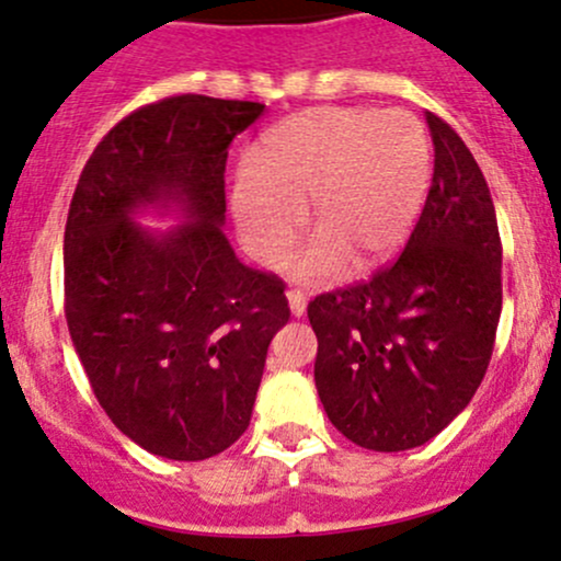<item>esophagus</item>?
Listing matches in <instances>:
<instances>
[{
  "mask_svg": "<svg viewBox=\"0 0 561 561\" xmlns=\"http://www.w3.org/2000/svg\"><path fill=\"white\" fill-rule=\"evenodd\" d=\"M287 304H290L293 317L307 314V296L301 290H287Z\"/></svg>",
  "mask_w": 561,
  "mask_h": 561,
  "instance_id": "esophagus-1",
  "label": "esophagus"
}]
</instances>
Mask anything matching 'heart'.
Returning a JSON list of instances; mask_svg holds the SVG:
<instances>
[{
	"instance_id": "obj_1",
	"label": "heart",
	"mask_w": 561,
	"mask_h": 561,
	"mask_svg": "<svg viewBox=\"0 0 561 561\" xmlns=\"http://www.w3.org/2000/svg\"><path fill=\"white\" fill-rule=\"evenodd\" d=\"M432 181V140L410 111L314 107L276 124L241 165L230 211L247 252L279 263L304 225L317 241L293 260L320 282L342 263L369 274L407 241Z\"/></svg>"
}]
</instances>
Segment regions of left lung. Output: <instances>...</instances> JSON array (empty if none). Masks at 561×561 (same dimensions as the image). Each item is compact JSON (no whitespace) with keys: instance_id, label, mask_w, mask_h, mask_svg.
<instances>
[{"instance_id":"obj_1","label":"left lung","mask_w":561,"mask_h":561,"mask_svg":"<svg viewBox=\"0 0 561 561\" xmlns=\"http://www.w3.org/2000/svg\"><path fill=\"white\" fill-rule=\"evenodd\" d=\"M434 175L393 265L309 304L328 421L366 450L437 437L472 401L502 312V244L489 184L450 124L426 113Z\"/></svg>"}]
</instances>
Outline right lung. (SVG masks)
Returning a JSON list of instances; mask_svg holds the SVG:
<instances>
[{
  "label": "right lung",
  "instance_id": "right-lung-1",
  "mask_svg": "<svg viewBox=\"0 0 561 561\" xmlns=\"http://www.w3.org/2000/svg\"><path fill=\"white\" fill-rule=\"evenodd\" d=\"M265 105L203 94L129 113L89 157L65 228L70 339L113 426L149 454L203 461L247 432L285 285L225 239L228 146ZM179 210L171 231L134 222Z\"/></svg>",
  "mask_w": 561,
  "mask_h": 561
}]
</instances>
